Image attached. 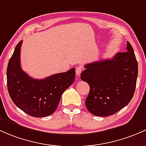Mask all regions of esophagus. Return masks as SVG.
Returning <instances> with one entry per match:
<instances>
[{"mask_svg":"<svg viewBox=\"0 0 146 146\" xmlns=\"http://www.w3.org/2000/svg\"><path fill=\"white\" fill-rule=\"evenodd\" d=\"M82 72V67L81 66H77L76 68V74L77 76H79Z\"/></svg>","mask_w":146,"mask_h":146,"instance_id":"obj_1","label":"esophagus"}]
</instances>
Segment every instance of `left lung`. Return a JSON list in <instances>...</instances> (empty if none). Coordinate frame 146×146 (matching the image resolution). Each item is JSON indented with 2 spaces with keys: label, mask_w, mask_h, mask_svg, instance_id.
Masks as SVG:
<instances>
[{
  "label": "left lung",
  "mask_w": 146,
  "mask_h": 146,
  "mask_svg": "<svg viewBox=\"0 0 146 146\" xmlns=\"http://www.w3.org/2000/svg\"><path fill=\"white\" fill-rule=\"evenodd\" d=\"M112 59L87 64L81 79L88 84L90 91L85 104L92 115L107 117L129 104L134 94L138 63L131 45Z\"/></svg>",
  "instance_id": "obj_1"
}]
</instances>
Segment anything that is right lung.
<instances>
[{"label": "right lung", "instance_id": "add662e5", "mask_svg": "<svg viewBox=\"0 0 146 146\" xmlns=\"http://www.w3.org/2000/svg\"><path fill=\"white\" fill-rule=\"evenodd\" d=\"M18 43L9 60L7 85L9 95L20 110L35 117L52 115L58 108L61 96L75 79V69L55 74L43 79H34L21 68L20 49Z\"/></svg>", "mask_w": 146, "mask_h": 146}]
</instances>
